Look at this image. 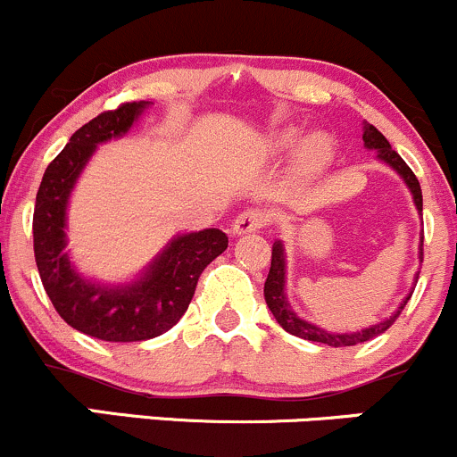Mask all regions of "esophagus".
<instances>
[{
	"instance_id": "esophagus-1",
	"label": "esophagus",
	"mask_w": 457,
	"mask_h": 457,
	"mask_svg": "<svg viewBox=\"0 0 457 457\" xmlns=\"http://www.w3.org/2000/svg\"><path fill=\"white\" fill-rule=\"evenodd\" d=\"M267 220H269V216H267V212H262L261 208H247V210H243L237 219H234L232 232L234 234L258 232V229L265 228Z\"/></svg>"
}]
</instances>
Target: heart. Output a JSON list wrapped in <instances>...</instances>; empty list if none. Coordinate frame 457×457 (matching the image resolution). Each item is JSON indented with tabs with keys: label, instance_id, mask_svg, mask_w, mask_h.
Listing matches in <instances>:
<instances>
[{
	"label": "heart",
	"instance_id": "heart-1",
	"mask_svg": "<svg viewBox=\"0 0 457 457\" xmlns=\"http://www.w3.org/2000/svg\"><path fill=\"white\" fill-rule=\"evenodd\" d=\"M291 142H293V133H287V136H280L276 140V144L280 148L289 146ZM330 155H333V144H330L328 137L317 133V136H309L300 144L295 155V166L300 172H315L330 160Z\"/></svg>",
	"mask_w": 457,
	"mask_h": 457
}]
</instances>
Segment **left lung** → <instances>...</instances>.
I'll list each match as a JSON object with an SVG mask.
<instances>
[{"instance_id": "left-lung-1", "label": "left lung", "mask_w": 457, "mask_h": 457, "mask_svg": "<svg viewBox=\"0 0 457 457\" xmlns=\"http://www.w3.org/2000/svg\"><path fill=\"white\" fill-rule=\"evenodd\" d=\"M363 142H366L368 148H377L378 157L401 172V177L405 179V184L410 186L411 195H414L416 208L422 212V192H420L419 179H416L414 170H411V168L403 162V157L398 155L396 151H392L390 142L386 140V136H383L377 127L368 124L366 131H363ZM420 256H422V252H420ZM410 297H411V293L405 297V302L398 306V311L390 317V320L381 321V324H377V326H370V328L361 330V333H344V335L326 333V330L317 328V326L309 324V321L300 320V317H297L289 309V304H287V297H285V249H282L280 241L273 243V247H271V267H269L267 282H265V300H267L269 309H271L273 317L278 320V324H280L287 333L295 335V337L309 339V342H317V344H326V345H330V348H344V345L363 344V342H368V339L377 337V335L386 333L394 321H396V317L401 315V311L405 309V304Z\"/></svg>"}]
</instances>
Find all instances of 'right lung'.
Returning <instances> with one entry per match:
<instances>
[{"label": "right lung", "instance_id": "right-lung-1", "mask_svg": "<svg viewBox=\"0 0 457 457\" xmlns=\"http://www.w3.org/2000/svg\"><path fill=\"white\" fill-rule=\"evenodd\" d=\"M146 103H122L96 115L50 162L37 192L32 237L43 289L71 328L103 342H144L170 330L188 309L201 271L228 249L220 229L175 238L133 285L104 289L74 271L65 249V208L96 144L129 131Z\"/></svg>", "mask_w": 457, "mask_h": 457}]
</instances>
